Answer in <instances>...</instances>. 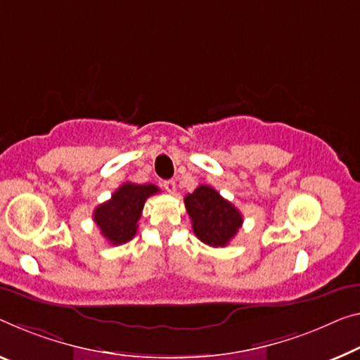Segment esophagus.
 Segmentation results:
<instances>
[{
    "label": "esophagus",
    "mask_w": 360,
    "mask_h": 360,
    "mask_svg": "<svg viewBox=\"0 0 360 360\" xmlns=\"http://www.w3.org/2000/svg\"><path fill=\"white\" fill-rule=\"evenodd\" d=\"M164 188H165V191H169L170 195H174V193L176 191L175 180H165V181H164Z\"/></svg>",
    "instance_id": "1"
}]
</instances>
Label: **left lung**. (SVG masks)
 <instances>
[{"label": "left lung", "instance_id": "8db88e82", "mask_svg": "<svg viewBox=\"0 0 360 360\" xmlns=\"http://www.w3.org/2000/svg\"><path fill=\"white\" fill-rule=\"evenodd\" d=\"M185 207L195 235L212 248L229 245L243 225L241 212L209 185H199L186 195Z\"/></svg>", "mask_w": 360, "mask_h": 360}]
</instances>
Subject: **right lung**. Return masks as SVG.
Returning a JSON list of instances; mask_svg holds the SVG:
<instances>
[{"mask_svg": "<svg viewBox=\"0 0 360 360\" xmlns=\"http://www.w3.org/2000/svg\"><path fill=\"white\" fill-rule=\"evenodd\" d=\"M156 193L159 188L151 184H124L112 193L109 201L99 204L93 212V220L110 245H124L136 235L143 206Z\"/></svg>", "mask_w": 360, "mask_h": 360, "instance_id": "add662e5", "label": "right lung"}]
</instances>
